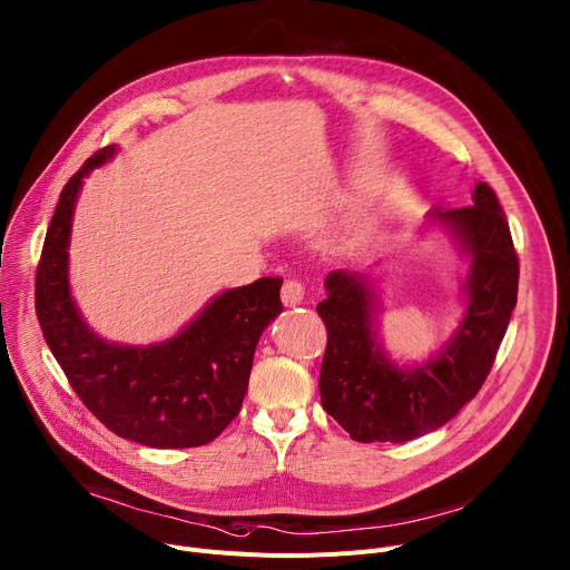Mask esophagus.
Here are the masks:
<instances>
[{"label": "esophagus", "instance_id": "obj_1", "mask_svg": "<svg viewBox=\"0 0 570 570\" xmlns=\"http://www.w3.org/2000/svg\"><path fill=\"white\" fill-rule=\"evenodd\" d=\"M302 299H305V284L297 282V279H286L282 286V302L286 307H295L302 305Z\"/></svg>", "mask_w": 570, "mask_h": 570}]
</instances>
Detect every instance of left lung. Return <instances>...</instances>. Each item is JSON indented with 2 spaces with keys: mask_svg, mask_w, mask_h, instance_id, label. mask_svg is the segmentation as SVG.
<instances>
[{
  "mask_svg": "<svg viewBox=\"0 0 570 570\" xmlns=\"http://www.w3.org/2000/svg\"><path fill=\"white\" fill-rule=\"evenodd\" d=\"M474 206L435 210L470 256L468 309L431 362L399 368L377 346L373 291L360 273L334 271L318 316L327 327L321 401L357 442H407L444 426L476 396L495 362L518 299V254L504 210L488 183Z\"/></svg>",
  "mask_w": 570,
  "mask_h": 570,
  "instance_id": "8db88e82",
  "label": "left lung"
}]
</instances>
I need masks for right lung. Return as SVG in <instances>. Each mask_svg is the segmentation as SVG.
Wrapping results in <instances>:
<instances>
[{
  "mask_svg": "<svg viewBox=\"0 0 570 570\" xmlns=\"http://www.w3.org/2000/svg\"><path fill=\"white\" fill-rule=\"evenodd\" d=\"M100 148L63 185L36 268V316L70 387L111 433L156 446L213 442L240 412L263 330L284 309L282 279L219 293L174 338L107 344L82 321L68 286V240L82 178L114 156Z\"/></svg>",
  "mask_w": 570,
  "mask_h": 570,
  "instance_id": "obj_1",
  "label": "right lung"
}]
</instances>
